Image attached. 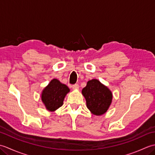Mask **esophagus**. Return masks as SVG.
<instances>
[{
  "mask_svg": "<svg viewBox=\"0 0 155 155\" xmlns=\"http://www.w3.org/2000/svg\"><path fill=\"white\" fill-rule=\"evenodd\" d=\"M72 88L73 90H78V88H79V85H78V84H75L74 85H72Z\"/></svg>",
  "mask_w": 155,
  "mask_h": 155,
  "instance_id": "esophagus-1",
  "label": "esophagus"
}]
</instances>
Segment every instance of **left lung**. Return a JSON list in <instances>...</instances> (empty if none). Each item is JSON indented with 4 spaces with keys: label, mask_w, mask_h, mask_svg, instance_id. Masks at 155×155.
I'll return each instance as SVG.
<instances>
[{
    "label": "left lung",
    "mask_w": 155,
    "mask_h": 155,
    "mask_svg": "<svg viewBox=\"0 0 155 155\" xmlns=\"http://www.w3.org/2000/svg\"><path fill=\"white\" fill-rule=\"evenodd\" d=\"M82 94L86 99L88 110L96 116L106 113L113 101L111 91L97 79L88 81L82 90Z\"/></svg>",
    "instance_id": "8db88e82"
}]
</instances>
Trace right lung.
<instances>
[{"instance_id":"right-lung-1","label":"right lung","mask_w":155,"mask_h":155,"mask_svg":"<svg viewBox=\"0 0 155 155\" xmlns=\"http://www.w3.org/2000/svg\"><path fill=\"white\" fill-rule=\"evenodd\" d=\"M70 89L67 85L61 83L57 78H53L44 88L41 93V101L46 109L54 112L62 106L64 98Z\"/></svg>"}]
</instances>
